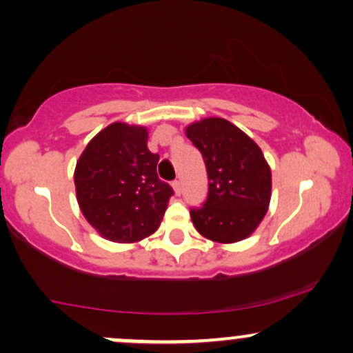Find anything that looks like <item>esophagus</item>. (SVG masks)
I'll list each match as a JSON object with an SVG mask.
<instances>
[{
  "mask_svg": "<svg viewBox=\"0 0 353 353\" xmlns=\"http://www.w3.org/2000/svg\"><path fill=\"white\" fill-rule=\"evenodd\" d=\"M172 189H174V192H176L177 196H179V194H181V182L179 181H174L172 182Z\"/></svg>",
  "mask_w": 353,
  "mask_h": 353,
  "instance_id": "1",
  "label": "esophagus"
}]
</instances>
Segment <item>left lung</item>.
<instances>
[{"label": "left lung", "mask_w": 353, "mask_h": 353, "mask_svg": "<svg viewBox=\"0 0 353 353\" xmlns=\"http://www.w3.org/2000/svg\"><path fill=\"white\" fill-rule=\"evenodd\" d=\"M185 136L201 151L209 179L204 205L190 209L194 228L219 244L244 241L265 217L272 196V174L261 148L222 117L190 123Z\"/></svg>", "instance_id": "8db88e82"}]
</instances>
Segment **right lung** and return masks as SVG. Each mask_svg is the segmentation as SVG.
<instances>
[{
  "label": "right lung",
  "instance_id": "1",
  "mask_svg": "<svg viewBox=\"0 0 353 353\" xmlns=\"http://www.w3.org/2000/svg\"><path fill=\"white\" fill-rule=\"evenodd\" d=\"M157 161L144 125L112 123L89 141L76 163V199L101 237L132 244L156 232L172 196Z\"/></svg>",
  "mask_w": 353,
  "mask_h": 353
}]
</instances>
